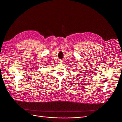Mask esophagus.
<instances>
[{
  "label": "esophagus",
  "instance_id": "1",
  "mask_svg": "<svg viewBox=\"0 0 122 122\" xmlns=\"http://www.w3.org/2000/svg\"><path fill=\"white\" fill-rule=\"evenodd\" d=\"M62 61H60V63H62Z\"/></svg>",
  "mask_w": 122,
  "mask_h": 122
}]
</instances>
